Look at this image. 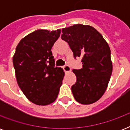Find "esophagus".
Masks as SVG:
<instances>
[{"mask_svg": "<svg viewBox=\"0 0 130 130\" xmlns=\"http://www.w3.org/2000/svg\"><path fill=\"white\" fill-rule=\"evenodd\" d=\"M63 69H64V71L65 72H70L71 71V67L70 66L68 65H64L63 67Z\"/></svg>", "mask_w": 130, "mask_h": 130, "instance_id": "obj_1", "label": "esophagus"}]
</instances>
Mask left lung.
<instances>
[{"label": "left lung", "instance_id": "1", "mask_svg": "<svg viewBox=\"0 0 130 130\" xmlns=\"http://www.w3.org/2000/svg\"><path fill=\"white\" fill-rule=\"evenodd\" d=\"M74 58L81 57L82 68L73 69L76 82L71 86L76 101L90 105L99 101L107 90L113 65L111 50L103 36L90 25L76 24L62 29Z\"/></svg>", "mask_w": 130, "mask_h": 130}]
</instances>
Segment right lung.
Returning a JSON list of instances; mask_svg holds the SVG:
<instances>
[{
    "label": "right lung",
    "instance_id": "1",
    "mask_svg": "<svg viewBox=\"0 0 130 130\" xmlns=\"http://www.w3.org/2000/svg\"><path fill=\"white\" fill-rule=\"evenodd\" d=\"M61 29H38L21 40L13 57L16 79L27 99L36 105L53 103L59 94L65 72L55 67L51 48Z\"/></svg>",
    "mask_w": 130,
    "mask_h": 130
}]
</instances>
